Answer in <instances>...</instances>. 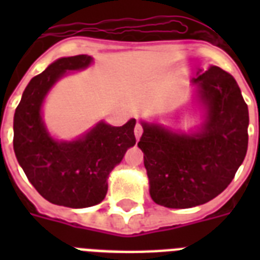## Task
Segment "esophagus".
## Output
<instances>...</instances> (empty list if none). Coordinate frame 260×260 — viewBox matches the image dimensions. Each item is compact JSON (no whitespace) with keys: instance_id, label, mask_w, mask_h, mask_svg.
Here are the masks:
<instances>
[{"instance_id":"obj_1","label":"esophagus","mask_w":260,"mask_h":260,"mask_svg":"<svg viewBox=\"0 0 260 260\" xmlns=\"http://www.w3.org/2000/svg\"><path fill=\"white\" fill-rule=\"evenodd\" d=\"M142 134H143V126L140 125V124H136V125H135V136H136V139H140Z\"/></svg>"}]
</instances>
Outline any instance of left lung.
<instances>
[{"label": "left lung", "mask_w": 260, "mask_h": 260, "mask_svg": "<svg viewBox=\"0 0 260 260\" xmlns=\"http://www.w3.org/2000/svg\"><path fill=\"white\" fill-rule=\"evenodd\" d=\"M194 82L206 105L196 135H178L143 122L139 148L158 205L186 209L213 200L228 187L248 147V108L230 73L212 66Z\"/></svg>", "instance_id": "8db88e82"}]
</instances>
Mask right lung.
<instances>
[{"label":"right lung","instance_id":"1","mask_svg":"<svg viewBox=\"0 0 260 260\" xmlns=\"http://www.w3.org/2000/svg\"><path fill=\"white\" fill-rule=\"evenodd\" d=\"M90 63L89 55L58 59L30 79L14 113L13 148L20 166L40 196L67 208L100 204L108 191V175L136 143L135 118L122 126L100 122L74 142H56L46 131L40 108L48 90L67 70Z\"/></svg>","mask_w":260,"mask_h":260}]
</instances>
